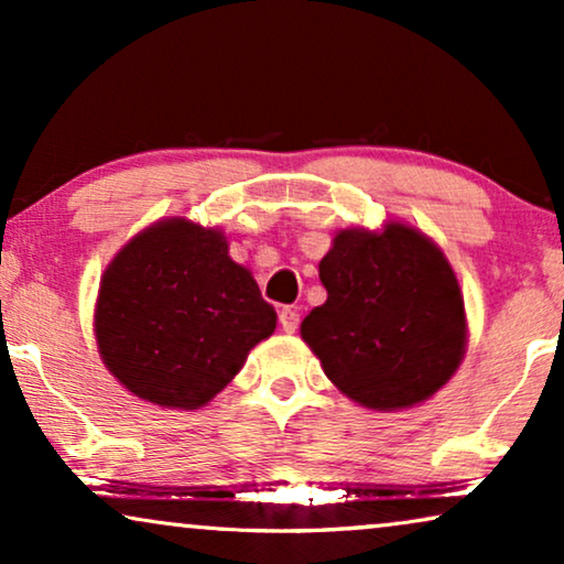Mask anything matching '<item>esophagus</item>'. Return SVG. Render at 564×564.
<instances>
[{
	"label": "esophagus",
	"instance_id": "1",
	"mask_svg": "<svg viewBox=\"0 0 564 564\" xmlns=\"http://www.w3.org/2000/svg\"><path fill=\"white\" fill-rule=\"evenodd\" d=\"M280 326L284 334H295L297 326H300V313L295 307H282L280 311Z\"/></svg>",
	"mask_w": 564,
	"mask_h": 564
}]
</instances>
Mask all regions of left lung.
<instances>
[{"instance_id":"obj_1","label":"left lung","mask_w":564,"mask_h":564,"mask_svg":"<svg viewBox=\"0 0 564 564\" xmlns=\"http://www.w3.org/2000/svg\"><path fill=\"white\" fill-rule=\"evenodd\" d=\"M328 300L300 334L354 403L398 411L434 395L467 346L465 300L442 249L421 230L336 234L318 267Z\"/></svg>"}]
</instances>
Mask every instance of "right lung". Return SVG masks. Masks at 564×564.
I'll return each instance as SVG.
<instances>
[{"mask_svg": "<svg viewBox=\"0 0 564 564\" xmlns=\"http://www.w3.org/2000/svg\"><path fill=\"white\" fill-rule=\"evenodd\" d=\"M274 328V307L228 257L226 236L184 218L141 230L99 282V357L153 405L210 403Z\"/></svg>", "mask_w": 564, "mask_h": 564, "instance_id": "add662e5", "label": "right lung"}]
</instances>
